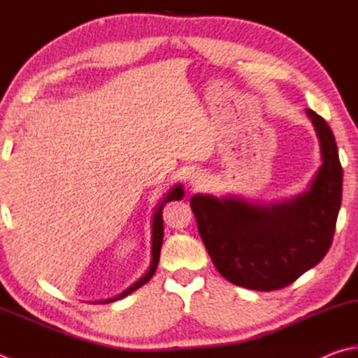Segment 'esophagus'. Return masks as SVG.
I'll return each instance as SVG.
<instances>
[{
    "label": "esophagus",
    "instance_id": "obj_1",
    "mask_svg": "<svg viewBox=\"0 0 358 358\" xmlns=\"http://www.w3.org/2000/svg\"><path fill=\"white\" fill-rule=\"evenodd\" d=\"M190 184H192V187H194V188H198V187H201L202 184H204V174L202 173H193L190 178Z\"/></svg>",
    "mask_w": 358,
    "mask_h": 358
}]
</instances>
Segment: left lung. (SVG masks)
<instances>
[{
  "label": "left lung",
  "instance_id": "obj_1",
  "mask_svg": "<svg viewBox=\"0 0 358 358\" xmlns=\"http://www.w3.org/2000/svg\"><path fill=\"white\" fill-rule=\"evenodd\" d=\"M306 112L320 138L322 159L307 192L271 206L210 194L190 199L215 268L234 285L257 292L284 288L318 265L332 245L343 168L326 120Z\"/></svg>",
  "mask_w": 358,
  "mask_h": 358
}]
</instances>
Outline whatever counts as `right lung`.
<instances>
[{
    "label": "right lung",
    "instance_id": "1",
    "mask_svg": "<svg viewBox=\"0 0 358 358\" xmlns=\"http://www.w3.org/2000/svg\"><path fill=\"white\" fill-rule=\"evenodd\" d=\"M182 196H184V188H182V185H176L173 188V190H170V193L166 194V196L164 198V201L160 202V204L157 206L156 212H154V217H152V246H151V265H150V269H148L146 274L143 275V278H140L136 284H132L129 288L124 289L123 293L115 296V298L112 299H107V301H103V304H106V302H113V301H118V299H123L126 298L127 294H131L132 292H136L137 288H140L141 285H145L148 280H150L154 273H156L157 269V265H159V259H160V248H162V241H164V218H162V210H164V206L166 204V202L170 201H178V199H182Z\"/></svg>",
    "mask_w": 358,
    "mask_h": 358
}]
</instances>
